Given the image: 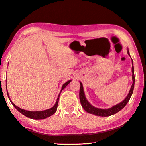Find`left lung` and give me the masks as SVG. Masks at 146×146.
I'll list each match as a JSON object with an SVG mask.
<instances>
[{
	"label": "left lung",
	"instance_id": "8db88e82",
	"mask_svg": "<svg viewBox=\"0 0 146 146\" xmlns=\"http://www.w3.org/2000/svg\"><path fill=\"white\" fill-rule=\"evenodd\" d=\"M127 50H128V54L130 56L128 48H127ZM131 60H132V58H131ZM131 61H132V65H133V66H132L133 84H132L131 87V89H130L128 94L127 95L126 98L124 100H123L122 102L117 104V105H115L113 107L109 108V109H99V108H97V107H95L93 106H92L91 104L88 101L86 98L84 89H83V84H82L81 82H80V85H81L80 89V102H81V106H82V107H83V108L84 109L85 111H86L89 113H91V114L94 115L96 116H100V117H109V116H111L112 115H114L115 113H118V111H120L121 109H123V108L125 107L127 103H128L129 100L131 97V96H132V94L133 92L134 86V81H135V78H134V70L133 60Z\"/></svg>",
	"mask_w": 146,
	"mask_h": 146
}]
</instances>
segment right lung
I'll use <instances>...</instances> for the list:
<instances>
[{"mask_svg": "<svg viewBox=\"0 0 146 146\" xmlns=\"http://www.w3.org/2000/svg\"><path fill=\"white\" fill-rule=\"evenodd\" d=\"M71 81H72V80H69L68 81H66L65 83H64L62 85L60 92L59 93L57 99V101H56V103L55 104V105L52 107H51L50 109H48L47 110H45L43 111H28V110H26L24 109H21V108L17 106L15 104H13V102L10 100V98L9 95V92H8V91H7V93L8 98H9V100H10L11 103L12 104V105L15 107V109L18 111L20 112L21 114L25 115V117L33 119H45L47 117H50L51 115L54 114L55 112L57 111V107H58V99H59L60 95V93L63 89H64L66 86L68 85ZM6 83H7V81H6ZM6 89H7V84H6Z\"/></svg>", "mask_w": 146, "mask_h": 146, "instance_id": "obj_1", "label": "right lung"}]
</instances>
